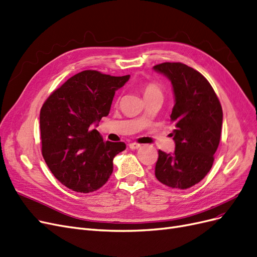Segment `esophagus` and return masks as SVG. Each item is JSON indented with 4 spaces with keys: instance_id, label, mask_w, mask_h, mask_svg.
Instances as JSON below:
<instances>
[{
    "instance_id": "esophagus-1",
    "label": "esophagus",
    "mask_w": 257,
    "mask_h": 257,
    "mask_svg": "<svg viewBox=\"0 0 257 257\" xmlns=\"http://www.w3.org/2000/svg\"><path fill=\"white\" fill-rule=\"evenodd\" d=\"M129 147H130V149H139L140 147H141V144H139V143H130L129 144Z\"/></svg>"
}]
</instances>
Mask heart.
<instances>
[{
    "mask_svg": "<svg viewBox=\"0 0 257 257\" xmlns=\"http://www.w3.org/2000/svg\"><path fill=\"white\" fill-rule=\"evenodd\" d=\"M143 94L146 98L149 96H154V95H162V91H161L160 87L156 83H146L143 88Z\"/></svg>",
    "mask_w": 257,
    "mask_h": 257,
    "instance_id": "1",
    "label": "heart"
}]
</instances>
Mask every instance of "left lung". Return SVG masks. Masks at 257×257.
I'll use <instances>...</instances> for the list:
<instances>
[{
  "label": "left lung",
  "instance_id": "obj_1",
  "mask_svg": "<svg viewBox=\"0 0 257 257\" xmlns=\"http://www.w3.org/2000/svg\"><path fill=\"white\" fill-rule=\"evenodd\" d=\"M154 70L172 81L175 104L170 119L175 153L159 150L156 177L172 188L186 189L199 183L210 172L220 142L222 108L202 74L181 62H164Z\"/></svg>",
  "mask_w": 257,
  "mask_h": 257
}]
</instances>
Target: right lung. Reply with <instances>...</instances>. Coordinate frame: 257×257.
Wrapping results in <instances>:
<instances>
[{
    "label": "right lung",
    "instance_id": "1",
    "mask_svg": "<svg viewBox=\"0 0 257 257\" xmlns=\"http://www.w3.org/2000/svg\"><path fill=\"white\" fill-rule=\"evenodd\" d=\"M130 78L87 70L54 91L40 111L42 156L55 178L77 193L106 184L113 159L126 149L122 142H103L96 129L107 116L115 91Z\"/></svg>",
    "mask_w": 257,
    "mask_h": 257
}]
</instances>
